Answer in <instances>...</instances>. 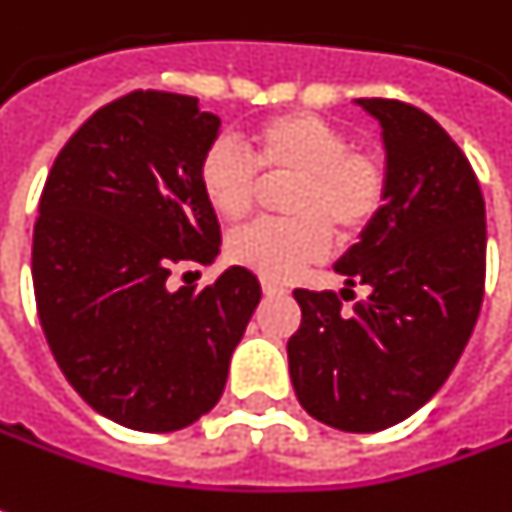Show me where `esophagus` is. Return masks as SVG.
Listing matches in <instances>:
<instances>
[{
	"instance_id": "34e87169",
	"label": "esophagus",
	"mask_w": 512,
	"mask_h": 512,
	"mask_svg": "<svg viewBox=\"0 0 512 512\" xmlns=\"http://www.w3.org/2000/svg\"><path fill=\"white\" fill-rule=\"evenodd\" d=\"M262 290L264 296H284L287 290H284V284H279V281L273 279H262Z\"/></svg>"
}]
</instances>
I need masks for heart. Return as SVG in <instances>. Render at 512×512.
I'll return each instance as SVG.
<instances>
[{
	"label": "heart",
	"mask_w": 512,
	"mask_h": 512,
	"mask_svg": "<svg viewBox=\"0 0 512 512\" xmlns=\"http://www.w3.org/2000/svg\"><path fill=\"white\" fill-rule=\"evenodd\" d=\"M248 158L231 140L202 154L197 180L211 211L228 222L248 214L256 197V167L270 177H293L287 219H259L233 233L228 256L264 279H290L321 259L332 233L358 236L386 200V168L372 154L349 149V137L310 112H284L248 135ZM253 159L252 164L249 160Z\"/></svg>",
	"instance_id": "b5f03b06"
}]
</instances>
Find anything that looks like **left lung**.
I'll return each instance as SVG.
<instances>
[{
	"mask_svg": "<svg viewBox=\"0 0 512 512\" xmlns=\"http://www.w3.org/2000/svg\"><path fill=\"white\" fill-rule=\"evenodd\" d=\"M355 104L380 123L386 200L335 270L369 296L344 312L335 293L296 290L287 360L310 417L372 434L423 408L454 372L482 310L488 228L471 163L437 120L403 101Z\"/></svg>",
	"mask_w": 512,
	"mask_h": 512,
	"instance_id": "1",
	"label": "left lung"
}]
</instances>
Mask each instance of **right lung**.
I'll return each instance as SVG.
<instances>
[{"instance_id": "obj_1", "label": "right lung", "mask_w": 512, "mask_h": 512, "mask_svg": "<svg viewBox=\"0 0 512 512\" xmlns=\"http://www.w3.org/2000/svg\"><path fill=\"white\" fill-rule=\"evenodd\" d=\"M219 118L197 98L137 89L101 106L47 174L33 228L44 338L75 392L135 431H177L222 397L262 284L228 267L171 290L180 262L219 256L197 168Z\"/></svg>"}]
</instances>
